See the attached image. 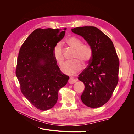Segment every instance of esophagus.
I'll return each instance as SVG.
<instances>
[{"label": "esophagus", "mask_w": 134, "mask_h": 134, "mask_svg": "<svg viewBox=\"0 0 134 134\" xmlns=\"http://www.w3.org/2000/svg\"><path fill=\"white\" fill-rule=\"evenodd\" d=\"M76 81H77L76 79H75L74 78H72V77H70L69 79V83L70 84H74V83L76 82Z\"/></svg>", "instance_id": "1"}]
</instances>
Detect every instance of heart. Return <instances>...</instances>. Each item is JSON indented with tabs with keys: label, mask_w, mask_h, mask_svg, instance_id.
Listing matches in <instances>:
<instances>
[{
	"label": "heart",
	"mask_w": 134,
	"mask_h": 134,
	"mask_svg": "<svg viewBox=\"0 0 134 134\" xmlns=\"http://www.w3.org/2000/svg\"><path fill=\"white\" fill-rule=\"evenodd\" d=\"M67 44L70 47L75 49L74 59L71 62H67L62 68V71L66 74H73L82 70L83 64L80 61L84 64L90 63L93 56V50L91 46L87 44H83V41L76 37H71L66 41ZM52 56L60 66L64 63L62 44L58 42L52 50Z\"/></svg>",
	"instance_id": "1"
}]
</instances>
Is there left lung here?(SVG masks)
Listing matches in <instances>:
<instances>
[{"label": "left lung", "instance_id": "obj_1", "mask_svg": "<svg viewBox=\"0 0 134 134\" xmlns=\"http://www.w3.org/2000/svg\"><path fill=\"white\" fill-rule=\"evenodd\" d=\"M84 38L93 50L88 66L79 75L85 89L80 96L83 103L91 108L102 106L111 98L119 82V59L111 40L93 26L71 29Z\"/></svg>", "mask_w": 134, "mask_h": 134}]
</instances>
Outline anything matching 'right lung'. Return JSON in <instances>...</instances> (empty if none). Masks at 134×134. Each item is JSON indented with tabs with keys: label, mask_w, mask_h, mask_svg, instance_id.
<instances>
[{
	"label": "right lung",
	"mask_w": 134,
	"mask_h": 134,
	"mask_svg": "<svg viewBox=\"0 0 134 134\" xmlns=\"http://www.w3.org/2000/svg\"><path fill=\"white\" fill-rule=\"evenodd\" d=\"M66 28H37L20 48L15 74L23 96L36 108L46 111L57 102L58 92L67 84L68 75L61 71L52 50L63 39Z\"/></svg>",
	"instance_id": "right-lung-1"
}]
</instances>
